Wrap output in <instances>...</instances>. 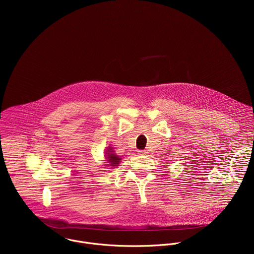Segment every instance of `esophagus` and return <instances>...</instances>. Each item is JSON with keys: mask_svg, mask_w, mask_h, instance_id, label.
Returning a JSON list of instances; mask_svg holds the SVG:
<instances>
[{"mask_svg": "<svg viewBox=\"0 0 254 254\" xmlns=\"http://www.w3.org/2000/svg\"><path fill=\"white\" fill-rule=\"evenodd\" d=\"M138 154H140V155H145V154H147V151H145V150H139V151H138Z\"/></svg>", "mask_w": 254, "mask_h": 254, "instance_id": "34e87169", "label": "esophagus"}]
</instances>
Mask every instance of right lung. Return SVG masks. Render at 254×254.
<instances>
[{
    "label": "right lung",
    "instance_id": "1",
    "mask_svg": "<svg viewBox=\"0 0 254 254\" xmlns=\"http://www.w3.org/2000/svg\"><path fill=\"white\" fill-rule=\"evenodd\" d=\"M109 150L107 151L108 153H106L107 155H106V159H107V162L108 163H110V166H112V167H115V166H118V164L120 163V158L117 156V155H115V154H113V151L110 149V148H108Z\"/></svg>",
    "mask_w": 254,
    "mask_h": 254
}]
</instances>
